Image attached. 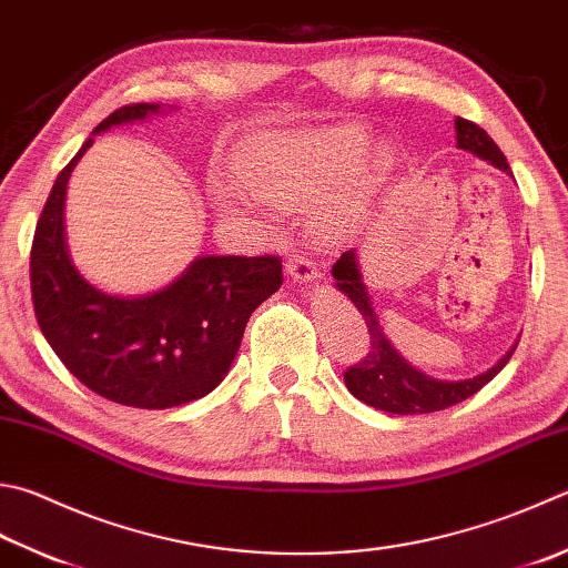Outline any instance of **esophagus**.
Segmentation results:
<instances>
[{
	"label": "esophagus",
	"instance_id": "obj_1",
	"mask_svg": "<svg viewBox=\"0 0 568 568\" xmlns=\"http://www.w3.org/2000/svg\"><path fill=\"white\" fill-rule=\"evenodd\" d=\"M286 272H288V276H292L294 282H298V284H308V282H316L318 280V266H316V262H312V260H306V256H298V254H294L292 260L286 262Z\"/></svg>",
	"mask_w": 568,
	"mask_h": 568
}]
</instances>
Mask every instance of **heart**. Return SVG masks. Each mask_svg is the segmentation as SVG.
<instances>
[{"label":"heart","instance_id":"heart-1","mask_svg":"<svg viewBox=\"0 0 568 568\" xmlns=\"http://www.w3.org/2000/svg\"><path fill=\"white\" fill-rule=\"evenodd\" d=\"M366 148L368 138L361 131L262 143L242 158L240 175L256 197L276 207H306L356 173ZM212 200L222 212H240L244 207L240 192L227 185L212 187ZM356 212V202L341 200L324 210V227H346Z\"/></svg>","mask_w":568,"mask_h":568}]
</instances>
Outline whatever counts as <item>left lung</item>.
Instances as JSON below:
<instances>
[{
  "label": "left lung",
  "mask_w": 568,
  "mask_h": 568,
  "mask_svg": "<svg viewBox=\"0 0 568 568\" xmlns=\"http://www.w3.org/2000/svg\"><path fill=\"white\" fill-rule=\"evenodd\" d=\"M455 131L457 148L475 153L477 158L487 160V163L511 175L505 153L499 151L497 143L491 141L483 128L475 125L473 121H465V118H455ZM331 274H334L338 292H344L353 302V306L358 308V314L366 321L371 334L368 356L344 373L346 388L351 390L353 398L363 400L376 410L393 415H423L450 408V405L463 403L479 388H485V385L507 366V361L517 348L515 344L507 351V356H501L495 366L473 378L440 381L425 376L423 371L410 366V363L393 348L388 336L383 334V326L376 316V308H373L368 288L363 284L358 250H348L341 254L336 264L331 266Z\"/></svg>",
  "instance_id": "obj_1"
}]
</instances>
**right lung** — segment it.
<instances>
[{"label": "right lung", "instance_id": "add662e5", "mask_svg": "<svg viewBox=\"0 0 568 568\" xmlns=\"http://www.w3.org/2000/svg\"><path fill=\"white\" fill-rule=\"evenodd\" d=\"M155 113L163 105H123L95 125L51 187L29 262L39 328L63 366L93 393L143 410L175 408L215 390L254 308L282 286V260L270 254H202L168 286L135 296L101 292L73 266L63 224L73 168L93 135Z\"/></svg>", "mask_w": 568, "mask_h": 568}]
</instances>
